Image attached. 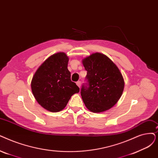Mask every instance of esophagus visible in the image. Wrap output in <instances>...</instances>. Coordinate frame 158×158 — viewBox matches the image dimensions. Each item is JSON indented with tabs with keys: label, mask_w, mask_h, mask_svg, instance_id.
I'll use <instances>...</instances> for the list:
<instances>
[{
	"label": "esophagus",
	"mask_w": 158,
	"mask_h": 158,
	"mask_svg": "<svg viewBox=\"0 0 158 158\" xmlns=\"http://www.w3.org/2000/svg\"><path fill=\"white\" fill-rule=\"evenodd\" d=\"M76 84H77V85L80 88V86H81V81H77V82H76Z\"/></svg>",
	"instance_id": "esophagus-1"
}]
</instances>
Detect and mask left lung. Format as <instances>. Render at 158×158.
Here are the masks:
<instances>
[{"instance_id":"obj_1","label":"left lung","mask_w":158,"mask_h":158,"mask_svg":"<svg viewBox=\"0 0 158 158\" xmlns=\"http://www.w3.org/2000/svg\"><path fill=\"white\" fill-rule=\"evenodd\" d=\"M87 72L81 90L86 108L93 112L107 110L122 95L125 83L119 68L105 55L95 53L83 60Z\"/></svg>"}]
</instances>
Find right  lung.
<instances>
[{
  "label": "right lung",
  "instance_id": "1",
  "mask_svg": "<svg viewBox=\"0 0 158 158\" xmlns=\"http://www.w3.org/2000/svg\"><path fill=\"white\" fill-rule=\"evenodd\" d=\"M68 57L64 53L52 55L40 66L31 80L33 94L47 110L57 112L66 106L79 88L71 81L68 70Z\"/></svg>",
  "mask_w": 158,
  "mask_h": 158
}]
</instances>
